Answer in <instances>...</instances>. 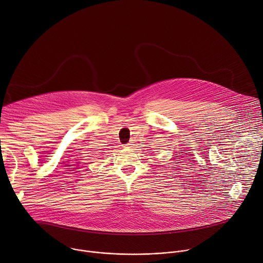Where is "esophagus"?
Here are the masks:
<instances>
[{"instance_id":"1","label":"esophagus","mask_w":263,"mask_h":263,"mask_svg":"<svg viewBox=\"0 0 263 263\" xmlns=\"http://www.w3.org/2000/svg\"><path fill=\"white\" fill-rule=\"evenodd\" d=\"M131 144H132V143H127V144H125V146H126V147H131Z\"/></svg>"}]
</instances>
